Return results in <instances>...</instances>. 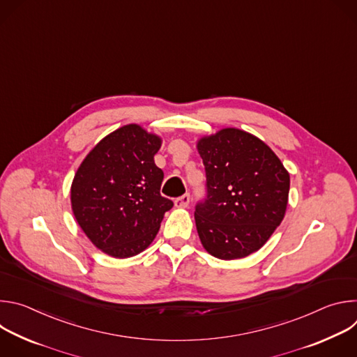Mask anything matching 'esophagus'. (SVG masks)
Here are the masks:
<instances>
[{
    "label": "esophagus",
    "mask_w": 357,
    "mask_h": 357,
    "mask_svg": "<svg viewBox=\"0 0 357 357\" xmlns=\"http://www.w3.org/2000/svg\"><path fill=\"white\" fill-rule=\"evenodd\" d=\"M189 202H190V195L189 193H185V195H182V196H179L174 200L176 208H188Z\"/></svg>",
    "instance_id": "obj_1"
}]
</instances>
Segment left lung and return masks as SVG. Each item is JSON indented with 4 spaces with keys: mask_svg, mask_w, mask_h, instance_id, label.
<instances>
[{
    "mask_svg": "<svg viewBox=\"0 0 357 357\" xmlns=\"http://www.w3.org/2000/svg\"><path fill=\"white\" fill-rule=\"evenodd\" d=\"M206 196L195 206L199 238L222 260L247 257L284 219L289 174L261 139L225 128L197 142Z\"/></svg>",
    "mask_w": 357,
    "mask_h": 357,
    "instance_id": "left-lung-1",
    "label": "left lung"
}]
</instances>
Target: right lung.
I'll return each instance as SVG.
<instances>
[{
  "label": "right lung",
  "mask_w": 357,
  "mask_h": 357,
  "mask_svg": "<svg viewBox=\"0 0 357 357\" xmlns=\"http://www.w3.org/2000/svg\"><path fill=\"white\" fill-rule=\"evenodd\" d=\"M160 148V137L128 124L101 139L75 175V218L109 256L127 259L145 250L174 206L160 192L164 172L154 162Z\"/></svg>",
  "instance_id": "1"
}]
</instances>
